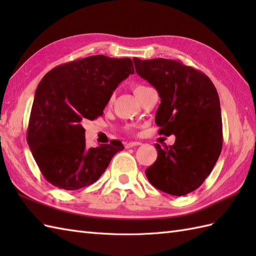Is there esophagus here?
I'll list each match as a JSON object with an SVG mask.
<instances>
[{"mask_svg":"<svg viewBox=\"0 0 256 256\" xmlns=\"http://www.w3.org/2000/svg\"><path fill=\"white\" fill-rule=\"evenodd\" d=\"M138 145H140V142H130V143H125V148H134V146H138Z\"/></svg>","mask_w":256,"mask_h":256,"instance_id":"1","label":"esophagus"}]
</instances>
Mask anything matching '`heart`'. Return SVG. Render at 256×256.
Wrapping results in <instances>:
<instances>
[{"label": "heart", "instance_id": "b5f03b06", "mask_svg": "<svg viewBox=\"0 0 256 256\" xmlns=\"http://www.w3.org/2000/svg\"><path fill=\"white\" fill-rule=\"evenodd\" d=\"M148 86H144V84H138V86H134V94H136V96H140V94H142V92L145 90V89H148ZM110 101H112V98H111V100Z\"/></svg>", "mask_w": 256, "mask_h": 256}]
</instances>
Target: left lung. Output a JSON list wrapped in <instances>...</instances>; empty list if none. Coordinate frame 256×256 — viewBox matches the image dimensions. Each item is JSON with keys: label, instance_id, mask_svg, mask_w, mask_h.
I'll use <instances>...</instances> for the list:
<instances>
[{"label": "left lung", "instance_id": "1", "mask_svg": "<svg viewBox=\"0 0 256 256\" xmlns=\"http://www.w3.org/2000/svg\"><path fill=\"white\" fill-rule=\"evenodd\" d=\"M138 76L157 90L160 104L158 133L174 134L175 144H155L157 158L145 170L148 182L172 196L200 187L222 150V118L218 92L208 76L172 59L133 58Z\"/></svg>", "mask_w": 256, "mask_h": 256}]
</instances>
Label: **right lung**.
<instances>
[{"label": "right lung", "mask_w": 256, "mask_h": 256, "mask_svg": "<svg viewBox=\"0 0 256 256\" xmlns=\"http://www.w3.org/2000/svg\"><path fill=\"white\" fill-rule=\"evenodd\" d=\"M133 74L132 59L94 55L44 76L35 92L27 143L47 182L64 190L89 186L124 148L118 140L86 148L81 122L101 116L118 84Z\"/></svg>", "instance_id": "right-lung-1"}]
</instances>
